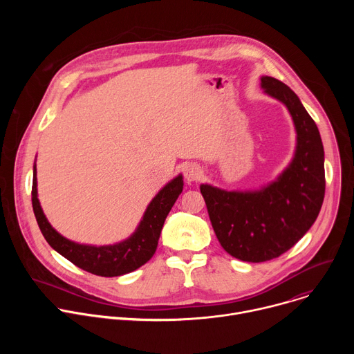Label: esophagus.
I'll return each mask as SVG.
<instances>
[{
	"instance_id": "esophagus-1",
	"label": "esophagus",
	"mask_w": 354,
	"mask_h": 354,
	"mask_svg": "<svg viewBox=\"0 0 354 354\" xmlns=\"http://www.w3.org/2000/svg\"><path fill=\"white\" fill-rule=\"evenodd\" d=\"M183 176L187 182H197L201 176V168L196 164H187L183 168Z\"/></svg>"
}]
</instances>
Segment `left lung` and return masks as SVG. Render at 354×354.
<instances>
[{
	"label": "left lung",
	"mask_w": 354,
	"mask_h": 354,
	"mask_svg": "<svg viewBox=\"0 0 354 354\" xmlns=\"http://www.w3.org/2000/svg\"><path fill=\"white\" fill-rule=\"evenodd\" d=\"M262 88L287 106L297 130L290 167L259 192H225L201 185L218 242L239 261L279 258L315 223L325 196L324 145L318 127L298 96L281 81L262 77Z\"/></svg>",
	"instance_id": "8db88e82"
}]
</instances>
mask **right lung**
Returning a JSON list of instances; mask_svg holds the SVG:
<instances>
[{"mask_svg": "<svg viewBox=\"0 0 354 354\" xmlns=\"http://www.w3.org/2000/svg\"><path fill=\"white\" fill-rule=\"evenodd\" d=\"M182 190L183 180L179 175L153 198L137 231L129 239L109 246L80 245L66 239L52 228L37 200L36 168H33L32 206L44 239L60 255L85 272L102 277H115L138 269L153 258L165 218Z\"/></svg>", "mask_w": 354, "mask_h": 354, "instance_id": "1", "label": "right lung"}]
</instances>
